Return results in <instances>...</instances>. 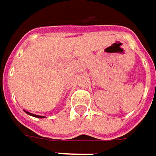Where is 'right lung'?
Returning <instances> with one entry per match:
<instances>
[{"mask_svg":"<svg viewBox=\"0 0 156 156\" xmlns=\"http://www.w3.org/2000/svg\"><path fill=\"white\" fill-rule=\"evenodd\" d=\"M25 113H27V114H30V115H32V116H34V117H37V118H44L43 116H39V115H36V114H30V113H28V112H26V111H25Z\"/></svg>","mask_w":156,"mask_h":156,"instance_id":"add662e5","label":"right lung"}]
</instances>
